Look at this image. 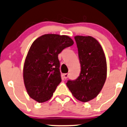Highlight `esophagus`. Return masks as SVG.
Segmentation results:
<instances>
[{
    "instance_id": "1",
    "label": "esophagus",
    "mask_w": 127,
    "mask_h": 127,
    "mask_svg": "<svg viewBox=\"0 0 127 127\" xmlns=\"http://www.w3.org/2000/svg\"><path fill=\"white\" fill-rule=\"evenodd\" d=\"M63 78H64V79H67V77H68V76H69V74H68V73L64 74L63 75Z\"/></svg>"
}]
</instances>
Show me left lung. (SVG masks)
<instances>
[{"instance_id":"1","label":"left lung","mask_w":127,"mask_h":127,"mask_svg":"<svg viewBox=\"0 0 127 127\" xmlns=\"http://www.w3.org/2000/svg\"><path fill=\"white\" fill-rule=\"evenodd\" d=\"M81 64V72L76 80H68L67 87L78 100L86 102L97 96L107 77L105 54L98 41L87 36L74 37Z\"/></svg>"}]
</instances>
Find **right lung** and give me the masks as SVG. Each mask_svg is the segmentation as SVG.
<instances>
[{
    "instance_id": "right-lung-1",
    "label": "right lung",
    "mask_w": 127,
    "mask_h": 127,
    "mask_svg": "<svg viewBox=\"0 0 127 127\" xmlns=\"http://www.w3.org/2000/svg\"><path fill=\"white\" fill-rule=\"evenodd\" d=\"M74 41L66 35L46 34L31 45L23 66L28 94L40 103L50 100L61 81L58 55Z\"/></svg>"
}]
</instances>
